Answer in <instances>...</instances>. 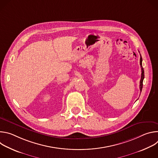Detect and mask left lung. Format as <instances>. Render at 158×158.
Listing matches in <instances>:
<instances>
[{"label":"left lung","instance_id":"8db88e82","mask_svg":"<svg viewBox=\"0 0 158 158\" xmlns=\"http://www.w3.org/2000/svg\"><path fill=\"white\" fill-rule=\"evenodd\" d=\"M142 61H143V59H142V57H141H141H140V65H141V81H140V85H139V88H140V91L141 92L142 91V89H143V80H144V69L143 67V65H142Z\"/></svg>","mask_w":158,"mask_h":158}]
</instances>
